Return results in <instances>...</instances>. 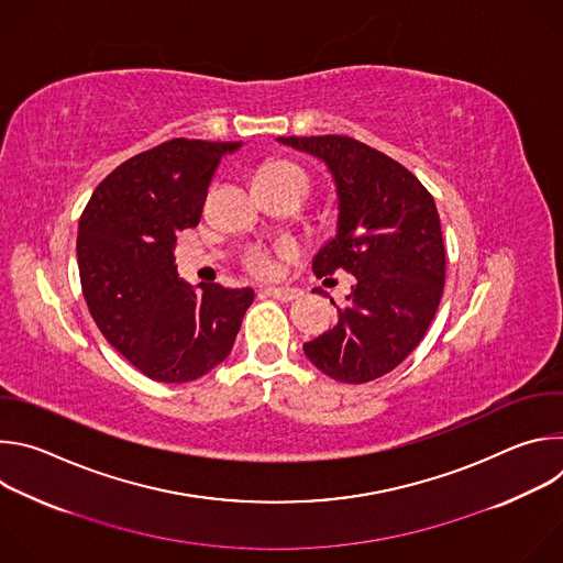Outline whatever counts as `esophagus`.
Segmentation results:
<instances>
[{"instance_id":"1","label":"esophagus","mask_w":563,"mask_h":563,"mask_svg":"<svg viewBox=\"0 0 563 563\" xmlns=\"http://www.w3.org/2000/svg\"><path fill=\"white\" fill-rule=\"evenodd\" d=\"M263 294H267L272 298H278V300H285V302H291V300L302 296V291L298 287H267V289H263Z\"/></svg>"}]
</instances>
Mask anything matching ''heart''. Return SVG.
Returning a JSON list of instances; mask_svg holds the SVG:
<instances>
[{"instance_id": "obj_1", "label": "heart", "mask_w": 563, "mask_h": 563, "mask_svg": "<svg viewBox=\"0 0 563 563\" xmlns=\"http://www.w3.org/2000/svg\"><path fill=\"white\" fill-rule=\"evenodd\" d=\"M294 183L307 191L309 178L302 167L296 163H289V159H269V163L261 165L256 172V185L267 187V185H287ZM245 267L254 276H274L276 274V261L269 250L265 247H254L245 256Z\"/></svg>"}]
</instances>
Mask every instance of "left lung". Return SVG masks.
I'll return each mask as SVG.
<instances>
[{
    "instance_id": "8db88e82",
    "label": "left lung",
    "mask_w": 563,
    "mask_h": 563,
    "mask_svg": "<svg viewBox=\"0 0 563 563\" xmlns=\"http://www.w3.org/2000/svg\"><path fill=\"white\" fill-rule=\"evenodd\" d=\"M330 167L339 194L336 238L313 258L318 278H356L336 325L302 345L334 380L367 383L421 343L445 285V247L432 194L389 155L350 137H278Z\"/></svg>"
}]
</instances>
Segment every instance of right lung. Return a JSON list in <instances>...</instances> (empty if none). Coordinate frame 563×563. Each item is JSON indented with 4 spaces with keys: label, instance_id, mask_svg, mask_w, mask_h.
<instances>
[{
    "label": "right lung",
    "instance_id": "right-lung-1",
    "mask_svg": "<svg viewBox=\"0 0 563 563\" xmlns=\"http://www.w3.org/2000/svg\"><path fill=\"white\" fill-rule=\"evenodd\" d=\"M240 142L174 137L113 169L77 229V267L104 339L144 376L187 383L222 363L254 289L178 278V233L196 227L224 153Z\"/></svg>",
    "mask_w": 563,
    "mask_h": 563
}]
</instances>
